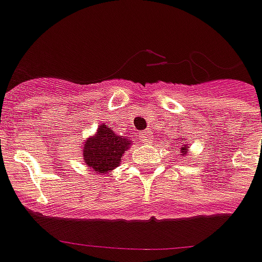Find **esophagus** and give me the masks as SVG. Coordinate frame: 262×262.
<instances>
[{
    "label": "esophagus",
    "mask_w": 262,
    "mask_h": 262,
    "mask_svg": "<svg viewBox=\"0 0 262 262\" xmlns=\"http://www.w3.org/2000/svg\"><path fill=\"white\" fill-rule=\"evenodd\" d=\"M140 140H141L143 143H150V141H151V131H150V129H146L144 133H141V134H140Z\"/></svg>",
    "instance_id": "1"
}]
</instances>
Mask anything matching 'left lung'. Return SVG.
I'll return each mask as SVG.
<instances>
[{"label": "left lung", "mask_w": 262, "mask_h": 262, "mask_svg": "<svg viewBox=\"0 0 262 262\" xmlns=\"http://www.w3.org/2000/svg\"><path fill=\"white\" fill-rule=\"evenodd\" d=\"M181 140H182V143H181V153H182V156H185L186 153H189V147H188V144H184L185 138H179V141Z\"/></svg>", "instance_id": "1"}]
</instances>
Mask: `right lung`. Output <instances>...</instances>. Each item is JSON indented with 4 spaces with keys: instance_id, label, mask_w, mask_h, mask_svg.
<instances>
[{
    "instance_id": "1",
    "label": "right lung",
    "mask_w": 262,
    "mask_h": 262,
    "mask_svg": "<svg viewBox=\"0 0 262 262\" xmlns=\"http://www.w3.org/2000/svg\"><path fill=\"white\" fill-rule=\"evenodd\" d=\"M133 144L129 137L118 136L109 126L100 124L93 136L81 146L83 160L95 173H109L122 162V156Z\"/></svg>"
}]
</instances>
